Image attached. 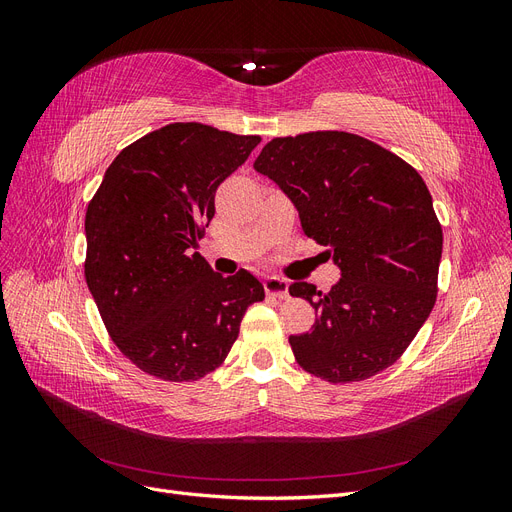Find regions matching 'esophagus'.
<instances>
[{
	"mask_svg": "<svg viewBox=\"0 0 512 512\" xmlns=\"http://www.w3.org/2000/svg\"><path fill=\"white\" fill-rule=\"evenodd\" d=\"M265 292L271 294V297H277V299H284L288 294V282L282 280V277H265Z\"/></svg>",
	"mask_w": 512,
	"mask_h": 512,
	"instance_id": "obj_1",
	"label": "esophagus"
}]
</instances>
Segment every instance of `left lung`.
Here are the masks:
<instances>
[{"label": "left lung", "instance_id": "left-lung-1", "mask_svg": "<svg viewBox=\"0 0 512 512\" xmlns=\"http://www.w3.org/2000/svg\"><path fill=\"white\" fill-rule=\"evenodd\" d=\"M299 211L307 237L339 273L329 292L292 282L318 316L290 335L297 363L333 384L393 365L429 318L438 292L442 226L416 170L348 132L273 138L254 162Z\"/></svg>", "mask_w": 512, "mask_h": 512}]
</instances>
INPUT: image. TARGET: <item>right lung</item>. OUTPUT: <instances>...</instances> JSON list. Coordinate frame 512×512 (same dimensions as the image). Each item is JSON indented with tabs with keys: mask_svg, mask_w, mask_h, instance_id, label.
<instances>
[{
	"mask_svg": "<svg viewBox=\"0 0 512 512\" xmlns=\"http://www.w3.org/2000/svg\"><path fill=\"white\" fill-rule=\"evenodd\" d=\"M260 136L170 123L106 168L85 215V280L108 335L145 374L188 382L220 367L245 309L265 288L224 277L194 252L215 215V190Z\"/></svg>",
	"mask_w": 512,
	"mask_h": 512,
	"instance_id": "right-lung-1",
	"label": "right lung"
}]
</instances>
